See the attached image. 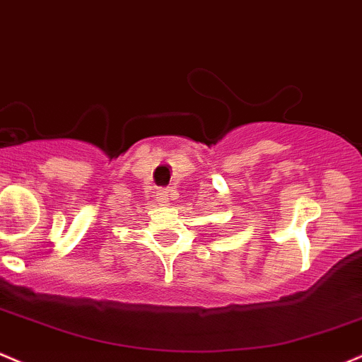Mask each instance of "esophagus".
<instances>
[{"instance_id":"1","label":"esophagus","mask_w":362,"mask_h":362,"mask_svg":"<svg viewBox=\"0 0 362 362\" xmlns=\"http://www.w3.org/2000/svg\"><path fill=\"white\" fill-rule=\"evenodd\" d=\"M156 198H157V202L162 203V205H165V203L169 202L168 189H159V192H157V194H156Z\"/></svg>"}]
</instances>
